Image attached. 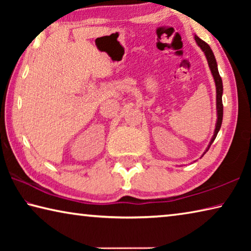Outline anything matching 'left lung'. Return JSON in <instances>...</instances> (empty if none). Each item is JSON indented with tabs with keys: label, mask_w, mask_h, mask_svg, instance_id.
<instances>
[{
	"label": "left lung",
	"mask_w": 251,
	"mask_h": 251,
	"mask_svg": "<svg viewBox=\"0 0 251 251\" xmlns=\"http://www.w3.org/2000/svg\"><path fill=\"white\" fill-rule=\"evenodd\" d=\"M195 40H196V43L198 44V46H201V49L202 50V52L205 53L208 65H209V69L211 71V74L214 76L215 79V84H216V93H217V123H216V128L214 131V136H212L211 141L208 145V148L206 150V151L209 150L210 145L212 144V142L215 141L216 136H217L218 131L222 127V123H223V115H224V106H223V80L222 77H220L219 72H218V67H217V62H216L215 55L212 53V50L210 49V46L208 45L206 42H203L202 40L199 39L197 35H195ZM205 151V152H206ZM203 152V154H205Z\"/></svg>",
	"instance_id": "1"
}]
</instances>
